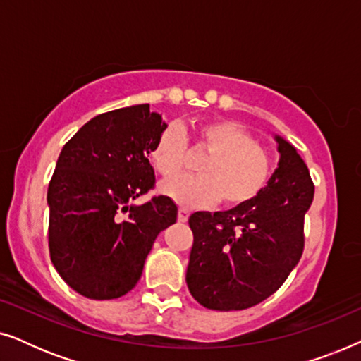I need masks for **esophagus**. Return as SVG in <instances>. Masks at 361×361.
<instances>
[{"instance_id":"esophagus-1","label":"esophagus","mask_w":361,"mask_h":361,"mask_svg":"<svg viewBox=\"0 0 361 361\" xmlns=\"http://www.w3.org/2000/svg\"><path fill=\"white\" fill-rule=\"evenodd\" d=\"M187 220H189V210L184 209V207H180V209H179V221L185 224Z\"/></svg>"}]
</instances>
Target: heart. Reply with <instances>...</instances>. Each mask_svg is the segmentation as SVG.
I'll use <instances>...</instances> for the list:
<instances>
[{
	"instance_id": "obj_1",
	"label": "heart",
	"mask_w": 361,
	"mask_h": 361,
	"mask_svg": "<svg viewBox=\"0 0 361 361\" xmlns=\"http://www.w3.org/2000/svg\"><path fill=\"white\" fill-rule=\"evenodd\" d=\"M195 137L210 154L200 162V176H182L162 182L161 190L184 207H236L259 194L271 176V157L245 128L233 121H209L195 130ZM185 136L169 125L151 149L156 171L174 177L184 169Z\"/></svg>"
}]
</instances>
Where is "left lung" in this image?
<instances>
[{
	"mask_svg": "<svg viewBox=\"0 0 361 361\" xmlns=\"http://www.w3.org/2000/svg\"><path fill=\"white\" fill-rule=\"evenodd\" d=\"M278 167L246 204L195 212L185 281L197 302L212 310L253 307L278 290L304 250V216L314 199L307 166L295 147L274 135Z\"/></svg>",
	"mask_w": 361,
	"mask_h": 361,
	"instance_id": "left-lung-1",
	"label": "left lung"
}]
</instances>
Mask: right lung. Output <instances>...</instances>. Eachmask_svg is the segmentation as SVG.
<instances>
[{
	"mask_svg": "<svg viewBox=\"0 0 361 361\" xmlns=\"http://www.w3.org/2000/svg\"><path fill=\"white\" fill-rule=\"evenodd\" d=\"M166 128L141 103L92 118L62 147L47 190L49 250L61 278L88 299L130 293L157 235L176 224L169 197L130 204L154 185L147 156Z\"/></svg>",
	"mask_w": 361,
	"mask_h": 361,
	"instance_id": "right-lung-1",
	"label": "right lung"
}]
</instances>
